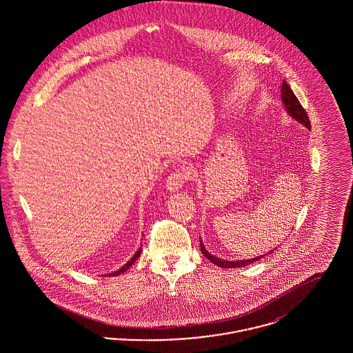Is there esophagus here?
<instances>
[{"label": "esophagus", "instance_id": "obj_1", "mask_svg": "<svg viewBox=\"0 0 353 353\" xmlns=\"http://www.w3.org/2000/svg\"><path fill=\"white\" fill-rule=\"evenodd\" d=\"M188 177H189V172L186 169H176L169 174L165 186L169 192H179L184 186Z\"/></svg>", "mask_w": 353, "mask_h": 353}]
</instances>
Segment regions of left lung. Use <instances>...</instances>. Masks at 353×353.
Here are the masks:
<instances>
[{"mask_svg": "<svg viewBox=\"0 0 353 353\" xmlns=\"http://www.w3.org/2000/svg\"><path fill=\"white\" fill-rule=\"evenodd\" d=\"M281 98H282V103L285 104V110L287 111V114L291 117L292 119H295L298 123H301L303 124L305 128H311V125H310V120H308V117H307V114H305V111H304V108L302 107V104L299 103L298 101V98L295 97V94L292 92V90H291V87L287 84V82H283L282 83V91H281ZM200 246H201V252L210 262H213L214 265H217L219 268H222V269H238V268H243V266H248V265H250L252 262H255V261H259V259H262L265 255H269L271 252H274L275 249H278V248H275V249H272L271 252H268L266 254H263V255H258V256H254V258H250V259H238V261H228V259H221L219 256H214V255H212L210 252L206 250V248L203 246V243H202L201 239H200Z\"/></svg>", "mask_w": 353, "mask_h": 353, "instance_id": "1", "label": "left lung"}]
</instances>
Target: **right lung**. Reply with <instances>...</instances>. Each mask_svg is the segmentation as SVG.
<instances>
[{"mask_svg": "<svg viewBox=\"0 0 353 353\" xmlns=\"http://www.w3.org/2000/svg\"><path fill=\"white\" fill-rule=\"evenodd\" d=\"M141 250H143V249H141V246H140V249H139L137 252H134V256H132V258H131V259H130V261H128V262H127V263H125V265H124L123 268H120V269H119L118 271H114V272L108 274V276H117V275H120L121 272H125L127 270L130 269V268H131V266L134 265V261H136V259H137V258L140 256V254H141Z\"/></svg>", "mask_w": 353, "mask_h": 353, "instance_id": "add662e5", "label": "right lung"}]
</instances>
